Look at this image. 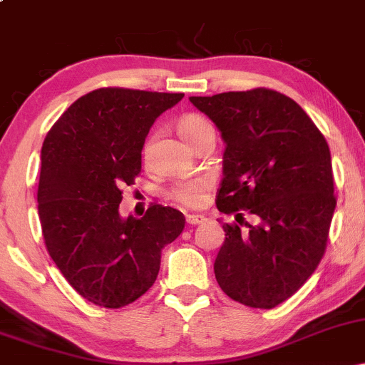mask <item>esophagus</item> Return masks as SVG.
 Returning <instances> with one entry per match:
<instances>
[{
	"mask_svg": "<svg viewBox=\"0 0 365 365\" xmlns=\"http://www.w3.org/2000/svg\"><path fill=\"white\" fill-rule=\"evenodd\" d=\"M206 221V217L200 216V215H187V223L195 226V225H200Z\"/></svg>",
	"mask_w": 365,
	"mask_h": 365,
	"instance_id": "esophagus-1",
	"label": "esophagus"
}]
</instances>
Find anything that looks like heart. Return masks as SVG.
<instances>
[{
  "instance_id": "obj_1",
  "label": "heart",
  "mask_w": 365,
  "mask_h": 365,
  "mask_svg": "<svg viewBox=\"0 0 365 365\" xmlns=\"http://www.w3.org/2000/svg\"><path fill=\"white\" fill-rule=\"evenodd\" d=\"M211 128H212L211 123L200 115L183 116L178 125L180 133H182L183 139H185L192 148H194L197 140H199L200 137ZM212 185H215V180H212L211 175H199V177L182 180V182L175 183V185L170 188L168 195L173 202L178 204V206L187 207V209H195L202 206L204 200H206L207 192L211 190Z\"/></svg>"
}]
</instances>
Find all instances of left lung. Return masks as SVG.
<instances>
[{
  "instance_id": "obj_1",
  "label": "left lung",
  "mask_w": 365,
  "mask_h": 365,
  "mask_svg": "<svg viewBox=\"0 0 365 365\" xmlns=\"http://www.w3.org/2000/svg\"><path fill=\"white\" fill-rule=\"evenodd\" d=\"M190 103L226 142L216 207L247 226L223 225L216 282L235 302L274 309L302 288L326 252L336 207L328 142L299 104L266 87ZM242 210L259 223L247 224Z\"/></svg>"
}]
</instances>
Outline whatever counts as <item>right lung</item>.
Wrapping results in <instances>:
<instances>
[{
    "instance_id": "add662e5",
    "label": "right lung",
    "mask_w": 365,
    "mask_h": 365,
    "mask_svg": "<svg viewBox=\"0 0 365 365\" xmlns=\"http://www.w3.org/2000/svg\"><path fill=\"white\" fill-rule=\"evenodd\" d=\"M183 94L101 87L82 96L46 135L37 187L46 249L87 302L120 309L156 282L161 250L185 228L178 209L153 202L121 220V187L142 170L154 120Z\"/></svg>"
}]
</instances>
